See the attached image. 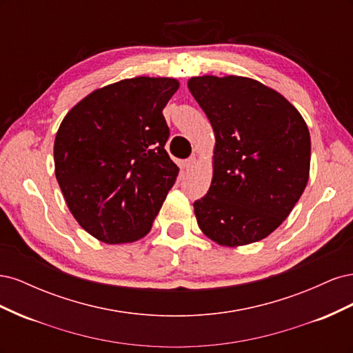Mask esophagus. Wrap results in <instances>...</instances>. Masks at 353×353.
<instances>
[{"mask_svg":"<svg viewBox=\"0 0 353 353\" xmlns=\"http://www.w3.org/2000/svg\"><path fill=\"white\" fill-rule=\"evenodd\" d=\"M196 162H197L196 157L187 159V160H185V169H187V170H193V168L196 166Z\"/></svg>","mask_w":353,"mask_h":353,"instance_id":"obj_1","label":"esophagus"}]
</instances>
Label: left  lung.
Wrapping results in <instances>:
<instances>
[{
  "mask_svg": "<svg viewBox=\"0 0 353 353\" xmlns=\"http://www.w3.org/2000/svg\"><path fill=\"white\" fill-rule=\"evenodd\" d=\"M215 132L208 194L194 201L201 232L223 248L259 241L290 215L309 179L302 114L262 82L227 74L188 79Z\"/></svg>",
  "mask_w": 353,
  "mask_h": 353,
  "instance_id": "obj_1",
  "label": "left lung"
}]
</instances>
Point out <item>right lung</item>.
Returning a JSON list of instances; mask_svg holds the SVG:
<instances>
[{
  "label": "right lung",
  "mask_w": 353,
  "mask_h": 353,
  "mask_svg": "<svg viewBox=\"0 0 353 353\" xmlns=\"http://www.w3.org/2000/svg\"><path fill=\"white\" fill-rule=\"evenodd\" d=\"M174 78L137 77L105 85L68 112L54 140V172L79 225L108 244L147 236L175 184L165 150L163 109Z\"/></svg>",
  "instance_id": "add662e5"
}]
</instances>
